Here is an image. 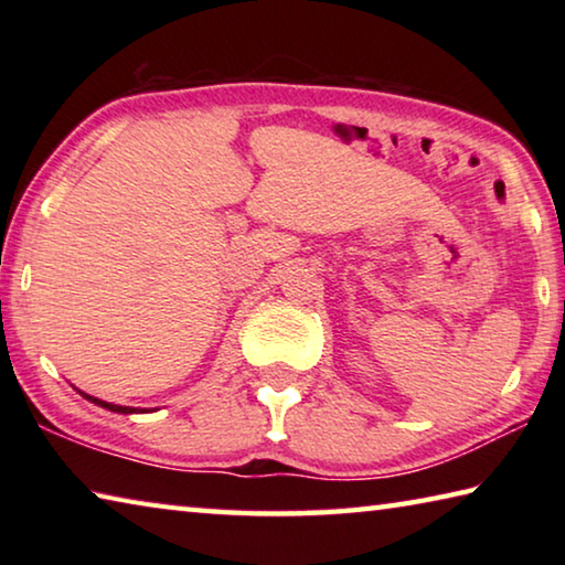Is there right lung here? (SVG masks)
<instances>
[{
  "instance_id": "right-lung-1",
  "label": "right lung",
  "mask_w": 565,
  "mask_h": 565,
  "mask_svg": "<svg viewBox=\"0 0 565 565\" xmlns=\"http://www.w3.org/2000/svg\"><path fill=\"white\" fill-rule=\"evenodd\" d=\"M87 396V394H84ZM89 401H94V404H99L102 408H109V411H117V414H134L131 406H117V404H109V401H102V398H94V396H87Z\"/></svg>"
}]
</instances>
